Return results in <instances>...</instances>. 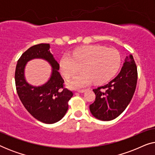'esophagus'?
I'll use <instances>...</instances> for the list:
<instances>
[{
    "label": "esophagus",
    "mask_w": 155,
    "mask_h": 155,
    "mask_svg": "<svg viewBox=\"0 0 155 155\" xmlns=\"http://www.w3.org/2000/svg\"><path fill=\"white\" fill-rule=\"evenodd\" d=\"M85 91H86V90H85V89H83V90H78V92L82 93V92H85Z\"/></svg>",
    "instance_id": "obj_1"
}]
</instances>
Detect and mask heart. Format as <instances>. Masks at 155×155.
Listing matches in <instances>:
<instances>
[{
	"instance_id": "heart-1",
	"label": "heart",
	"mask_w": 155,
	"mask_h": 155,
	"mask_svg": "<svg viewBox=\"0 0 155 155\" xmlns=\"http://www.w3.org/2000/svg\"><path fill=\"white\" fill-rule=\"evenodd\" d=\"M120 63V54L115 48L90 45L75 49L73 56L63 55L59 65L66 79L75 75L81 67L83 72L68 82V87L80 89L94 81L97 84L109 81L118 72Z\"/></svg>"
}]
</instances>
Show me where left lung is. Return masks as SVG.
<instances>
[{
  "mask_svg": "<svg viewBox=\"0 0 155 155\" xmlns=\"http://www.w3.org/2000/svg\"><path fill=\"white\" fill-rule=\"evenodd\" d=\"M137 80V66L132 54L127 56L119 74L106 85L94 89L96 98L91 113L101 120H111L122 114L133 98Z\"/></svg>",
  "mask_w": 155,
  "mask_h": 155,
  "instance_id": "left-lung-1",
  "label": "left lung"
}]
</instances>
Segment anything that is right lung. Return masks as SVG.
<instances>
[{
  "label": "right lung",
  "instance_id": "add662e5",
  "mask_svg": "<svg viewBox=\"0 0 155 155\" xmlns=\"http://www.w3.org/2000/svg\"><path fill=\"white\" fill-rule=\"evenodd\" d=\"M48 44L31 46L23 53L16 65L15 80L16 90L21 102L27 111L39 121L51 124L60 120L68 109V101L73 92L64 87V80L59 73V64L49 51ZM43 58L52 65V73L46 84L34 87L24 79V67L29 60Z\"/></svg>",
  "mask_w": 155,
  "mask_h": 155
}]
</instances>
